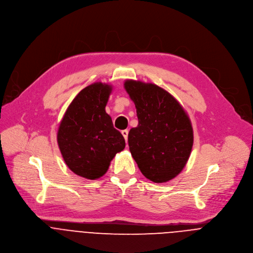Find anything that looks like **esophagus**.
I'll return each instance as SVG.
<instances>
[{
    "label": "esophagus",
    "mask_w": 253,
    "mask_h": 253,
    "mask_svg": "<svg viewBox=\"0 0 253 253\" xmlns=\"http://www.w3.org/2000/svg\"><path fill=\"white\" fill-rule=\"evenodd\" d=\"M121 133H122V135H123L124 139L127 141V139H128V130H122V131H121Z\"/></svg>",
    "instance_id": "esophagus-1"
}]
</instances>
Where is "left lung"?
Masks as SVG:
<instances>
[{"instance_id":"1","label":"left lung","mask_w":253,"mask_h":253,"mask_svg":"<svg viewBox=\"0 0 253 253\" xmlns=\"http://www.w3.org/2000/svg\"><path fill=\"white\" fill-rule=\"evenodd\" d=\"M124 87L139 120L128 134L131 155L146 178L168 182L182 171L190 157L191 121L179 102L159 85L127 80Z\"/></svg>"}]
</instances>
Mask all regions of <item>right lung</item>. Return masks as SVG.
I'll return each mask as SVG.
<instances>
[{
  "instance_id": "obj_1",
  "label": "right lung",
  "mask_w": 253,
  "mask_h": 253,
  "mask_svg": "<svg viewBox=\"0 0 253 253\" xmlns=\"http://www.w3.org/2000/svg\"><path fill=\"white\" fill-rule=\"evenodd\" d=\"M112 86L94 83L82 89L67 108L57 142L68 168L77 175L96 179L107 171L115 155L125 148L105 106Z\"/></svg>"
}]
</instances>
